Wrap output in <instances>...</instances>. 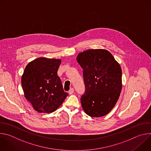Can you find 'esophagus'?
Instances as JSON below:
<instances>
[{
	"label": "esophagus",
	"instance_id": "obj_1",
	"mask_svg": "<svg viewBox=\"0 0 151 151\" xmlns=\"http://www.w3.org/2000/svg\"><path fill=\"white\" fill-rule=\"evenodd\" d=\"M73 93H74V89L73 88H71L69 91V94H73Z\"/></svg>",
	"mask_w": 151,
	"mask_h": 151
}]
</instances>
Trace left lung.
I'll return each instance as SVG.
<instances>
[{
    "instance_id": "8db88e82",
    "label": "left lung",
    "mask_w": 151,
    "mask_h": 151,
    "mask_svg": "<svg viewBox=\"0 0 151 151\" xmlns=\"http://www.w3.org/2000/svg\"><path fill=\"white\" fill-rule=\"evenodd\" d=\"M83 69L85 92L82 107L91 117L107 115L116 103L122 89V70L119 64L106 50H88L77 56Z\"/></svg>"
}]
</instances>
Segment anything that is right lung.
I'll list each match as a JSON object with an SVG mask.
<instances>
[{"label":"right lung","instance_id":"1","mask_svg":"<svg viewBox=\"0 0 151 151\" xmlns=\"http://www.w3.org/2000/svg\"><path fill=\"white\" fill-rule=\"evenodd\" d=\"M61 60L38 58L26 66L21 78L26 99L40 113L57 110L68 93L64 92L57 70Z\"/></svg>","mask_w":151,"mask_h":151}]
</instances>
